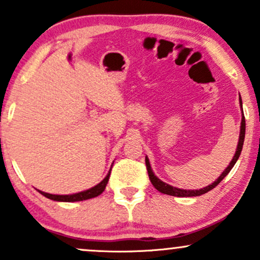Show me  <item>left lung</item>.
I'll list each match as a JSON object with an SVG mask.
<instances>
[{"label":"left lung","mask_w":260,"mask_h":260,"mask_svg":"<svg viewBox=\"0 0 260 260\" xmlns=\"http://www.w3.org/2000/svg\"><path fill=\"white\" fill-rule=\"evenodd\" d=\"M240 104H241V107H242V100H241V96H240ZM244 134H246V120H244V115H243V110H242V121H241L240 139H238L237 149H236L234 159H232L231 162L229 164V166L225 169V171H223L222 174L220 175V177L217 178L216 181H214L211 184H209V186L202 188V189H196V190H193V189H181V188H176V187L170 186V184L165 183V182L159 180V178H157L156 176L154 175L153 170H151L150 162H149L148 156H145V165H147L148 175H149V178H150V182L153 183V186L156 188L157 190H159V192L164 193V194L175 196V197H198V196L205 194V193H208L209 190H211L213 188H215L217 184H219L220 182H221L223 178H225L226 176L229 175V172L231 171V169L235 166L236 161L238 160V157H240V155H241V151H242L243 142H244Z\"/></svg>","instance_id":"obj_1"}]
</instances>
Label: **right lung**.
Instances as JSON below:
<instances>
[{
  "label": "right lung",
  "mask_w": 260,
  "mask_h": 260,
  "mask_svg": "<svg viewBox=\"0 0 260 260\" xmlns=\"http://www.w3.org/2000/svg\"><path fill=\"white\" fill-rule=\"evenodd\" d=\"M110 174H111V170L109 171V174L106 175V177L104 178L103 181L100 182L99 184L94 186L90 189L83 190V192L76 193V194H67V196H58V194H50V193H45L43 190H39V193H41L44 197L46 198L51 199V201H56V202H80V201H86V199L90 198H95V197L100 196L101 193L105 190V187L109 182L110 178Z\"/></svg>",
  "instance_id": "1"
}]
</instances>
